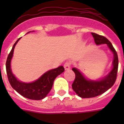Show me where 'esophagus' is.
Wrapping results in <instances>:
<instances>
[{
  "label": "esophagus",
  "mask_w": 124,
  "mask_h": 124,
  "mask_svg": "<svg viewBox=\"0 0 124 124\" xmlns=\"http://www.w3.org/2000/svg\"><path fill=\"white\" fill-rule=\"evenodd\" d=\"M64 68L66 70L70 69V68H71V63L70 62H66L64 64Z\"/></svg>",
  "instance_id": "esophagus-1"
}]
</instances>
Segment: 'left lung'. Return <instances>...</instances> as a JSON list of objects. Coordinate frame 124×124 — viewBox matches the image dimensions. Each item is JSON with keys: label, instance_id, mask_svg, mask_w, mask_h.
Wrapping results in <instances>:
<instances>
[{"label": "left lung", "instance_id": "8db88e82", "mask_svg": "<svg viewBox=\"0 0 124 124\" xmlns=\"http://www.w3.org/2000/svg\"><path fill=\"white\" fill-rule=\"evenodd\" d=\"M96 45L107 44L114 54L113 68L111 71L99 81H92L86 79L81 72L75 68L72 69L75 73V79L72 84V88L79 97L90 98L102 94L114 84L117 78L119 60L117 53L109 40L104 36L91 33Z\"/></svg>", "mask_w": 124, "mask_h": 124}]
</instances>
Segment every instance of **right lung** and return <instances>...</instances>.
I'll list each match as a JSON object with an SVG mask.
<instances>
[{
	"instance_id": "obj_1",
	"label": "right lung",
	"mask_w": 124,
	"mask_h": 124,
	"mask_svg": "<svg viewBox=\"0 0 124 124\" xmlns=\"http://www.w3.org/2000/svg\"><path fill=\"white\" fill-rule=\"evenodd\" d=\"M20 39V38L15 43L7 59L6 71L8 81L11 86L23 97L32 100H41L50 93L54 80L58 76L64 72V68L61 66L57 68L50 70L33 83H25L19 81L12 74L10 68V61L12 58L14 48Z\"/></svg>"
}]
</instances>
